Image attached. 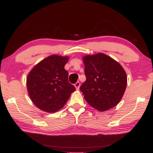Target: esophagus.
Wrapping results in <instances>:
<instances>
[{
	"instance_id": "1",
	"label": "esophagus",
	"mask_w": 153,
	"mask_h": 153,
	"mask_svg": "<svg viewBox=\"0 0 153 153\" xmlns=\"http://www.w3.org/2000/svg\"><path fill=\"white\" fill-rule=\"evenodd\" d=\"M74 86H75V87H76V90H79V87H80V82H77L76 84H74Z\"/></svg>"
}]
</instances>
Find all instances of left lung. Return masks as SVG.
Segmentation results:
<instances>
[{
	"instance_id": "left-lung-1",
	"label": "left lung",
	"mask_w": 153,
	"mask_h": 153,
	"mask_svg": "<svg viewBox=\"0 0 153 153\" xmlns=\"http://www.w3.org/2000/svg\"><path fill=\"white\" fill-rule=\"evenodd\" d=\"M86 80L79 89L87 102L98 111L115 107L126 91L127 75L117 61L104 53L83 56Z\"/></svg>"
}]
</instances>
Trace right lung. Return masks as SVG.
Instances as JSON below:
<instances>
[{
    "label": "right lung",
    "mask_w": 153,
    "mask_h": 153,
    "mask_svg": "<svg viewBox=\"0 0 153 153\" xmlns=\"http://www.w3.org/2000/svg\"><path fill=\"white\" fill-rule=\"evenodd\" d=\"M69 56L53 55L33 67L26 80L29 97L40 110L55 113L64 107L76 90L68 82V72L64 67Z\"/></svg>",
    "instance_id": "right-lung-1"
}]
</instances>
